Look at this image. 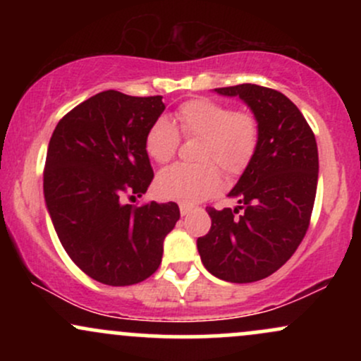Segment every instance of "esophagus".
<instances>
[{"mask_svg": "<svg viewBox=\"0 0 361 361\" xmlns=\"http://www.w3.org/2000/svg\"><path fill=\"white\" fill-rule=\"evenodd\" d=\"M192 210H193L192 205H188V204H180V214H181V215H188L190 212H192Z\"/></svg>", "mask_w": 361, "mask_h": 361, "instance_id": "obj_1", "label": "esophagus"}]
</instances>
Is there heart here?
<instances>
[{
    "label": "heart",
    "instance_id": "1",
    "mask_svg": "<svg viewBox=\"0 0 361 361\" xmlns=\"http://www.w3.org/2000/svg\"><path fill=\"white\" fill-rule=\"evenodd\" d=\"M186 137H202L197 151L198 164H173L159 173L156 190L161 198L181 204H197L221 186L219 166L227 176H238L250 166L259 142V127L250 114L234 111L224 103L195 98L183 103L176 114ZM180 134L175 123L159 117L149 127L146 151L151 159L164 164L175 156Z\"/></svg>",
    "mask_w": 361,
    "mask_h": 361
}]
</instances>
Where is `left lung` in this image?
Masks as SVG:
<instances>
[{"label":"left lung","instance_id":"8db88e82","mask_svg":"<svg viewBox=\"0 0 361 361\" xmlns=\"http://www.w3.org/2000/svg\"><path fill=\"white\" fill-rule=\"evenodd\" d=\"M214 91L250 106L259 142L229 192L239 205L209 207L212 227L197 239V247L214 276L251 283L283 267L307 233L317 190V144L304 115L280 91L250 82Z\"/></svg>","mask_w":361,"mask_h":361}]
</instances>
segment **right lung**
Segmentation results:
<instances>
[{
	"mask_svg": "<svg viewBox=\"0 0 361 361\" xmlns=\"http://www.w3.org/2000/svg\"><path fill=\"white\" fill-rule=\"evenodd\" d=\"M164 109L163 97L102 91L62 117L49 142L47 212L69 258L100 283L149 279L180 219L175 202L123 204L126 195L142 197L154 178L146 135Z\"/></svg>",
	"mask_w": 361,
	"mask_h": 361,
	"instance_id": "right-lung-1",
	"label": "right lung"
}]
</instances>
